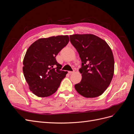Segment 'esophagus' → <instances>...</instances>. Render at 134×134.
Returning a JSON list of instances; mask_svg holds the SVG:
<instances>
[{
  "mask_svg": "<svg viewBox=\"0 0 134 134\" xmlns=\"http://www.w3.org/2000/svg\"><path fill=\"white\" fill-rule=\"evenodd\" d=\"M75 72V70H74L73 71H68V72L69 74H72V73H74V72Z\"/></svg>",
  "mask_w": 134,
  "mask_h": 134,
  "instance_id": "1",
  "label": "esophagus"
}]
</instances>
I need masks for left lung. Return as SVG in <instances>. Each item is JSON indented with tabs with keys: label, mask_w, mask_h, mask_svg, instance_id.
Returning a JSON list of instances; mask_svg holds the SVG:
<instances>
[{
	"label": "left lung",
	"mask_w": 134,
	"mask_h": 134,
	"mask_svg": "<svg viewBox=\"0 0 134 134\" xmlns=\"http://www.w3.org/2000/svg\"><path fill=\"white\" fill-rule=\"evenodd\" d=\"M70 41L82 61L79 71L82 79L75 85L76 91L86 98L100 96L110 84L114 73L111 48L104 40L92 34L70 35Z\"/></svg>",
	"instance_id": "left-lung-1"
}]
</instances>
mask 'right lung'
<instances>
[{"label": "right lung", "mask_w": 134, "mask_h": 134, "mask_svg": "<svg viewBox=\"0 0 134 134\" xmlns=\"http://www.w3.org/2000/svg\"><path fill=\"white\" fill-rule=\"evenodd\" d=\"M69 41L68 35L40 38L28 47L23 71L31 91L39 97H48L58 90L67 71L56 56Z\"/></svg>", "instance_id": "right-lung-1"}]
</instances>
